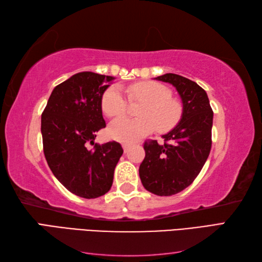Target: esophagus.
<instances>
[{"label":"esophagus","instance_id":"1","mask_svg":"<svg viewBox=\"0 0 262 262\" xmlns=\"http://www.w3.org/2000/svg\"><path fill=\"white\" fill-rule=\"evenodd\" d=\"M122 148H124V151H125V153H127L128 151H129V148H130V144H127V143H125V144H122Z\"/></svg>","mask_w":262,"mask_h":262}]
</instances>
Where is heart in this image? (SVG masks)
Listing matches in <instances>:
<instances>
[{"label": "heart", "mask_w": 262, "mask_h": 262, "mask_svg": "<svg viewBox=\"0 0 262 262\" xmlns=\"http://www.w3.org/2000/svg\"><path fill=\"white\" fill-rule=\"evenodd\" d=\"M133 101H142L138 111L140 119L119 118L109 128L114 140L121 143H133L141 140L158 128L161 133L170 132L182 117V105L172 99L169 88L157 82H140L125 89ZM127 102L118 86H110L102 94L101 109L109 118H117L125 114Z\"/></svg>", "instance_id": "b5f03b06"}]
</instances>
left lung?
I'll return each mask as SVG.
<instances>
[{"instance_id": "obj_1", "label": "left lung", "mask_w": 262, "mask_h": 262, "mask_svg": "<svg viewBox=\"0 0 262 262\" xmlns=\"http://www.w3.org/2000/svg\"><path fill=\"white\" fill-rule=\"evenodd\" d=\"M173 85L182 100V117L163 135L164 144L144 143L145 158L140 165L144 188L158 196H172L190 186L207 160L211 147L213 110L207 93L196 82L178 74L155 77Z\"/></svg>"}]
</instances>
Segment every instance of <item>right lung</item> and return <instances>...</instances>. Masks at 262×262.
I'll return each mask as SVG.
<instances>
[{
	"mask_svg": "<svg viewBox=\"0 0 262 262\" xmlns=\"http://www.w3.org/2000/svg\"><path fill=\"white\" fill-rule=\"evenodd\" d=\"M114 79L93 72L74 74L54 89L41 115L48 166L68 190L82 198H98L110 190L124 153L117 142L94 144L97 132L105 127L102 94Z\"/></svg>",
	"mask_w": 262,
	"mask_h": 262,
	"instance_id": "obj_1",
	"label": "right lung"
}]
</instances>
